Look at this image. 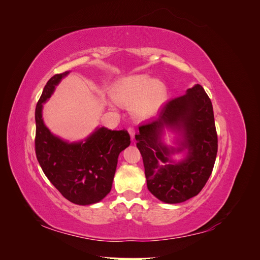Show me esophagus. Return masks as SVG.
<instances>
[{"mask_svg": "<svg viewBox=\"0 0 260 260\" xmlns=\"http://www.w3.org/2000/svg\"><path fill=\"white\" fill-rule=\"evenodd\" d=\"M128 132H129V135H130V137H131V139H132V140L135 139V135H136L135 129H133L132 127H130V128H128Z\"/></svg>", "mask_w": 260, "mask_h": 260, "instance_id": "obj_1", "label": "esophagus"}]
</instances>
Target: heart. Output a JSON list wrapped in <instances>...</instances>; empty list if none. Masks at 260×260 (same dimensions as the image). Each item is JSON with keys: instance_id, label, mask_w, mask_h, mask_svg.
Returning a JSON list of instances; mask_svg holds the SVG:
<instances>
[{"instance_id": "b5f03b06", "label": "heart", "mask_w": 260, "mask_h": 260, "mask_svg": "<svg viewBox=\"0 0 260 260\" xmlns=\"http://www.w3.org/2000/svg\"><path fill=\"white\" fill-rule=\"evenodd\" d=\"M113 99L121 104H132V114L143 119L154 115L166 100L167 89L159 80L147 75L121 78L112 88Z\"/></svg>"}]
</instances>
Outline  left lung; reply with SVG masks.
<instances>
[{"label":"left lung","instance_id":"1","mask_svg":"<svg viewBox=\"0 0 260 260\" xmlns=\"http://www.w3.org/2000/svg\"><path fill=\"white\" fill-rule=\"evenodd\" d=\"M165 125L183 135L180 146L169 149L161 142ZM142 155L147 188L164 203L178 204L198 195L205 186L216 161L218 138L211 101L201 84L164 105L156 120L143 123L136 135ZM188 149L175 163L171 155ZM162 161L165 165H159Z\"/></svg>","mask_w":260,"mask_h":260}]
</instances>
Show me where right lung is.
Segmentation results:
<instances>
[{
  "label": "right lung",
  "mask_w": 260,
  "mask_h": 260,
  "mask_svg": "<svg viewBox=\"0 0 260 260\" xmlns=\"http://www.w3.org/2000/svg\"><path fill=\"white\" fill-rule=\"evenodd\" d=\"M69 73L54 75L45 84L36 107V155L50 182L77 205H91L111 192L118 156L130 145L127 130L98 128L80 142L54 136L43 122L42 107L55 86Z\"/></svg>",
  "instance_id": "right-lung-1"
}]
</instances>
